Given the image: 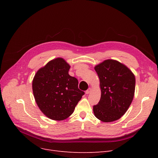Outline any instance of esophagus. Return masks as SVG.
<instances>
[{"label":"esophagus","instance_id":"obj_1","mask_svg":"<svg viewBox=\"0 0 158 158\" xmlns=\"http://www.w3.org/2000/svg\"><path fill=\"white\" fill-rule=\"evenodd\" d=\"M91 92V88H88L86 91H85V94H89Z\"/></svg>","mask_w":158,"mask_h":158}]
</instances>
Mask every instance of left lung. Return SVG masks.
Here are the masks:
<instances>
[{
    "label": "left lung",
    "mask_w": 158,
    "mask_h": 158,
    "mask_svg": "<svg viewBox=\"0 0 158 158\" xmlns=\"http://www.w3.org/2000/svg\"><path fill=\"white\" fill-rule=\"evenodd\" d=\"M99 76L102 95L94 106L95 116L106 123L120 118L132 102L135 90V76L125 65L108 59L95 66Z\"/></svg>",
    "instance_id": "obj_1"
}]
</instances>
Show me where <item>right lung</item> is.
Segmentation results:
<instances>
[{"label": "right lung", "instance_id": "right-lung-1", "mask_svg": "<svg viewBox=\"0 0 158 158\" xmlns=\"http://www.w3.org/2000/svg\"><path fill=\"white\" fill-rule=\"evenodd\" d=\"M70 65L62 58L49 61L38 70L32 82L34 98L42 113L55 121L70 116L84 95L78 81L69 74Z\"/></svg>", "mask_w": 158, "mask_h": 158}]
</instances>
